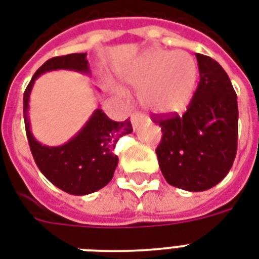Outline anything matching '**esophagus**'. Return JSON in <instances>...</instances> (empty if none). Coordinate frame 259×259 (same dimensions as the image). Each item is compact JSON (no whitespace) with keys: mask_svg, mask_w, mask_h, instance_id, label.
<instances>
[{"mask_svg":"<svg viewBox=\"0 0 259 259\" xmlns=\"http://www.w3.org/2000/svg\"><path fill=\"white\" fill-rule=\"evenodd\" d=\"M143 119H144V116L141 115V114H138V112H133V114H132V123H133L134 129H136V127L143 122Z\"/></svg>","mask_w":259,"mask_h":259,"instance_id":"esophagus-1","label":"esophagus"}]
</instances>
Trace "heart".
I'll use <instances>...</instances> for the list:
<instances>
[{
  "instance_id": "1",
  "label": "heart",
  "mask_w": 259,
  "mask_h": 259,
  "mask_svg": "<svg viewBox=\"0 0 259 259\" xmlns=\"http://www.w3.org/2000/svg\"><path fill=\"white\" fill-rule=\"evenodd\" d=\"M123 78L140 90V102L156 114L182 111L198 82L197 61L186 51L152 50L137 59Z\"/></svg>"
}]
</instances>
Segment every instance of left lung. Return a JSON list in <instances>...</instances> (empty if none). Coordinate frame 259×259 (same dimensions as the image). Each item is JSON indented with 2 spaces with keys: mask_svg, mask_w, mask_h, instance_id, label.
I'll use <instances>...</instances> for the list:
<instances>
[{
  "mask_svg": "<svg viewBox=\"0 0 259 259\" xmlns=\"http://www.w3.org/2000/svg\"><path fill=\"white\" fill-rule=\"evenodd\" d=\"M200 82L186 112L156 114L161 127L156 155L171 186L204 191L223 181L238 149V100L228 74L208 55L195 54Z\"/></svg>",
  "mask_w": 259,
  "mask_h": 259,
  "instance_id": "left-lung-1",
  "label": "left lung"
}]
</instances>
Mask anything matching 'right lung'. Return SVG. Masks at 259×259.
Returning a JSON list of instances; mask_svg holds the SVG:
<instances>
[{
    "mask_svg": "<svg viewBox=\"0 0 259 259\" xmlns=\"http://www.w3.org/2000/svg\"><path fill=\"white\" fill-rule=\"evenodd\" d=\"M57 69L90 73L87 53L54 57L37 69L23 98L25 133L37 168L54 186L73 195L91 194L112 179L118 165V156L114 153V148L122 136L133 132V127L129 119L111 121L98 108L84 127L64 145L46 147L37 143L29 129V94L37 77Z\"/></svg>",
    "mask_w": 259,
    "mask_h": 259,
    "instance_id": "1",
    "label": "right lung"
}]
</instances>
